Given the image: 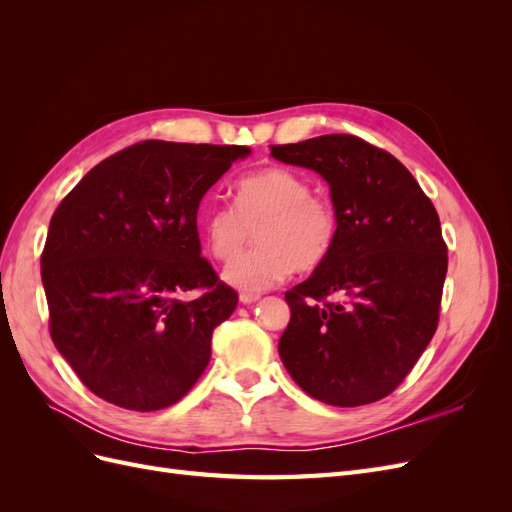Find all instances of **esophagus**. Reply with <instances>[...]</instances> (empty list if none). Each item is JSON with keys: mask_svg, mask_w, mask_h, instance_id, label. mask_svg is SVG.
<instances>
[{"mask_svg": "<svg viewBox=\"0 0 512 512\" xmlns=\"http://www.w3.org/2000/svg\"><path fill=\"white\" fill-rule=\"evenodd\" d=\"M260 299V294H254V292H241L239 294V301L243 303V305H252V303H256Z\"/></svg>", "mask_w": 512, "mask_h": 512, "instance_id": "obj_1", "label": "esophagus"}]
</instances>
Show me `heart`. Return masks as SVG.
<instances>
[{
    "label": "heart",
    "instance_id": "b5f03b06",
    "mask_svg": "<svg viewBox=\"0 0 512 512\" xmlns=\"http://www.w3.org/2000/svg\"><path fill=\"white\" fill-rule=\"evenodd\" d=\"M203 243L215 260H230L259 224L254 251L232 260L224 280L245 292L267 290L297 271H314L337 239V211L329 198L312 194V183L290 168L269 166L235 185V209L224 205L200 213Z\"/></svg>",
    "mask_w": 512,
    "mask_h": 512
}]
</instances>
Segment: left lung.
Here are the masks:
<instances>
[{
    "label": "left lung",
    "mask_w": 512,
    "mask_h": 512,
    "mask_svg": "<svg viewBox=\"0 0 512 512\" xmlns=\"http://www.w3.org/2000/svg\"><path fill=\"white\" fill-rule=\"evenodd\" d=\"M271 156L316 170L339 222L327 260L286 292L282 363L324 404H374L438 329L448 256L436 207L404 164L359 136L273 145Z\"/></svg>",
    "instance_id": "8db88e82"
}]
</instances>
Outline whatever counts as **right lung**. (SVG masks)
Masks as SVG:
<instances>
[{"mask_svg":"<svg viewBox=\"0 0 512 512\" xmlns=\"http://www.w3.org/2000/svg\"><path fill=\"white\" fill-rule=\"evenodd\" d=\"M241 145L143 141L102 160L55 209L40 258L53 344L108 404H177L237 292L200 256V200ZM203 287L194 302L182 294Z\"/></svg>","mask_w":512,"mask_h":512,"instance_id":"add662e5","label":"right lung"}]
</instances>
